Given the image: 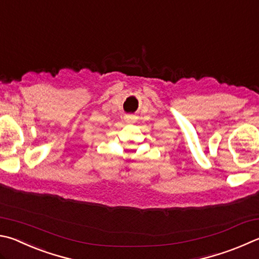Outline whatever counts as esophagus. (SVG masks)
Here are the masks:
<instances>
[{"instance_id": "34e87169", "label": "esophagus", "mask_w": 259, "mask_h": 259, "mask_svg": "<svg viewBox=\"0 0 259 259\" xmlns=\"http://www.w3.org/2000/svg\"><path fill=\"white\" fill-rule=\"evenodd\" d=\"M124 120H125V122H126V123H131V122H135V120H136V117H135L134 115L126 114V115H124Z\"/></svg>"}]
</instances>
